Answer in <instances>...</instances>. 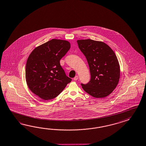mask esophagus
<instances>
[{
	"label": "esophagus",
	"instance_id": "obj_1",
	"mask_svg": "<svg viewBox=\"0 0 146 146\" xmlns=\"http://www.w3.org/2000/svg\"><path fill=\"white\" fill-rule=\"evenodd\" d=\"M78 79V76H75L74 78V80L75 81H77Z\"/></svg>",
	"mask_w": 146,
	"mask_h": 146
}]
</instances>
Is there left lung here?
Returning <instances> with one entry per match:
<instances>
[{
	"instance_id": "8db88e82",
	"label": "left lung",
	"mask_w": 146,
	"mask_h": 146,
	"mask_svg": "<svg viewBox=\"0 0 146 146\" xmlns=\"http://www.w3.org/2000/svg\"><path fill=\"white\" fill-rule=\"evenodd\" d=\"M87 59L91 78L82 87L95 98L108 96L116 88L120 78V65L113 50L105 43L91 39L77 41Z\"/></svg>"
}]
</instances>
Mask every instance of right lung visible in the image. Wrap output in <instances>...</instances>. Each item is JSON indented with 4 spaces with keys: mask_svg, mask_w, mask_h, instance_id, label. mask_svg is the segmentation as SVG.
<instances>
[{
    "mask_svg": "<svg viewBox=\"0 0 146 146\" xmlns=\"http://www.w3.org/2000/svg\"><path fill=\"white\" fill-rule=\"evenodd\" d=\"M70 48L68 41L52 39L38 46L30 54L26 63V80L33 93L43 100H50L71 82L60 63Z\"/></svg>",
    "mask_w": 146,
    "mask_h": 146,
    "instance_id": "right-lung-1",
    "label": "right lung"
}]
</instances>
